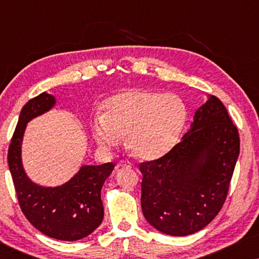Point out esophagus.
<instances>
[{"label": "esophagus", "mask_w": 259, "mask_h": 259, "mask_svg": "<svg viewBox=\"0 0 259 259\" xmlns=\"http://www.w3.org/2000/svg\"><path fill=\"white\" fill-rule=\"evenodd\" d=\"M120 167H132V164L127 160H121L118 162V165H116V168H120Z\"/></svg>", "instance_id": "esophagus-1"}]
</instances>
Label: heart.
<instances>
[{
    "label": "heart",
    "mask_w": 259,
    "mask_h": 259,
    "mask_svg": "<svg viewBox=\"0 0 259 259\" xmlns=\"http://www.w3.org/2000/svg\"><path fill=\"white\" fill-rule=\"evenodd\" d=\"M187 116L178 95L130 90L109 98L105 113L94 115L92 132L102 148H113L126 136V145L141 160H154L175 146Z\"/></svg>",
    "instance_id": "heart-1"
}]
</instances>
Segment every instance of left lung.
<instances>
[{
	"instance_id": "1",
	"label": "left lung",
	"mask_w": 259,
	"mask_h": 259,
	"mask_svg": "<svg viewBox=\"0 0 259 259\" xmlns=\"http://www.w3.org/2000/svg\"><path fill=\"white\" fill-rule=\"evenodd\" d=\"M239 144L225 106L210 95L180 143L161 158L139 164L146 221L169 236L204 229L225 203Z\"/></svg>"
}]
</instances>
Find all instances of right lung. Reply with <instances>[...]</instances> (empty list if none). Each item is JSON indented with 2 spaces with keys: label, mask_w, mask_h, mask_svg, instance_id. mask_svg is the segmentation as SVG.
<instances>
[{
  "label": "right lung",
  "mask_w": 259,
  "mask_h": 259,
  "mask_svg": "<svg viewBox=\"0 0 259 259\" xmlns=\"http://www.w3.org/2000/svg\"><path fill=\"white\" fill-rule=\"evenodd\" d=\"M54 105L53 95L41 93L23 106L9 145L8 165L20 207L30 224L51 238L72 242L91 235L101 224V189L114 165L107 162L82 166L61 186L45 187L31 182L21 159L24 130L27 122L48 112Z\"/></svg>",
  "instance_id": "add662e5"
}]
</instances>
